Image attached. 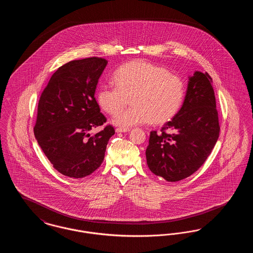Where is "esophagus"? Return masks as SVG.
<instances>
[{
    "instance_id": "34e87169",
    "label": "esophagus",
    "mask_w": 253,
    "mask_h": 253,
    "mask_svg": "<svg viewBox=\"0 0 253 253\" xmlns=\"http://www.w3.org/2000/svg\"><path fill=\"white\" fill-rule=\"evenodd\" d=\"M116 132H130V129H129V128H117V129H116Z\"/></svg>"
}]
</instances>
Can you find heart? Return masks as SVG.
Wrapping results in <instances>:
<instances>
[{
  "mask_svg": "<svg viewBox=\"0 0 253 253\" xmlns=\"http://www.w3.org/2000/svg\"><path fill=\"white\" fill-rule=\"evenodd\" d=\"M114 84H102L96 94L99 106L108 114L127 104L133 107L121 110L113 122L122 128L150 121L160 124L171 120L179 111L185 97V84L180 77L145 60H133L120 67L113 76Z\"/></svg>",
  "mask_w": 253,
  "mask_h": 253,
  "instance_id": "heart-1",
  "label": "heart"
}]
</instances>
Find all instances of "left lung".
<instances>
[{
    "label": "left lung",
    "mask_w": 253,
    "mask_h": 253,
    "mask_svg": "<svg viewBox=\"0 0 253 253\" xmlns=\"http://www.w3.org/2000/svg\"><path fill=\"white\" fill-rule=\"evenodd\" d=\"M219 132L212 79L207 72L195 71L189 77L180 110L162 127L160 133L151 132L146 149L147 165L165 180H182L204 164Z\"/></svg>",
    "instance_id": "left-lung-1"
}]
</instances>
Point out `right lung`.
Instances as JSON below:
<instances>
[{
	"label": "right lung",
	"instance_id": "obj_1",
	"mask_svg": "<svg viewBox=\"0 0 253 253\" xmlns=\"http://www.w3.org/2000/svg\"><path fill=\"white\" fill-rule=\"evenodd\" d=\"M107 63L97 57L67 62L52 75L40 97L35 137L53 167L63 175L83 178L94 172L115 134L111 125L90 134L106 122L95 91Z\"/></svg>",
	"mask_w": 253,
	"mask_h": 253
}]
</instances>
